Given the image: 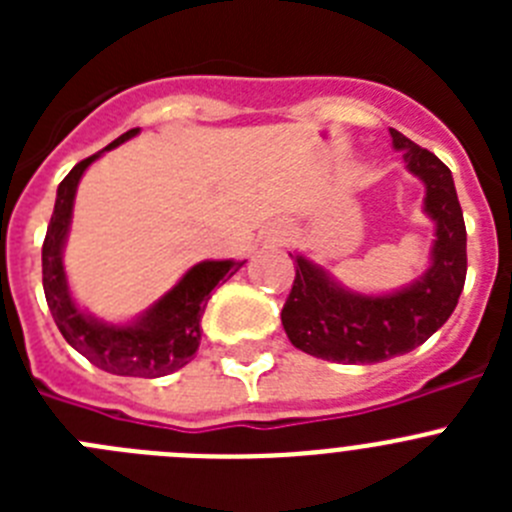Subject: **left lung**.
<instances>
[{
	"mask_svg": "<svg viewBox=\"0 0 512 512\" xmlns=\"http://www.w3.org/2000/svg\"><path fill=\"white\" fill-rule=\"evenodd\" d=\"M392 146L405 169L425 187L423 212L433 220L428 269L410 284L382 295L343 287L325 266L302 253L295 284L282 310L292 346L336 364H377L408 354L441 328L459 302L467 279V228L449 166L397 130Z\"/></svg>",
	"mask_w": 512,
	"mask_h": 512,
	"instance_id": "8db88e82",
	"label": "left lung"
}]
</instances>
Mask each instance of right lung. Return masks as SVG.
Wrapping results in <instances>:
<instances>
[{
    "label": "right lung",
    "mask_w": 512,
    "mask_h": 512,
    "mask_svg": "<svg viewBox=\"0 0 512 512\" xmlns=\"http://www.w3.org/2000/svg\"><path fill=\"white\" fill-rule=\"evenodd\" d=\"M138 128L128 130L110 146L94 156L84 158L66 174L56 192L51 225L43 243V289L61 336L81 356H87L102 372L117 377H166L179 372L194 359L202 341L200 320L205 312L210 292L233 277L246 261H200L184 274L166 295L158 297L151 307L135 315L128 323H107L79 305L71 295L66 266H63V248L74 217V200L81 176L102 153L122 146L125 140L135 138Z\"/></svg>",
    "instance_id": "1"
}]
</instances>
